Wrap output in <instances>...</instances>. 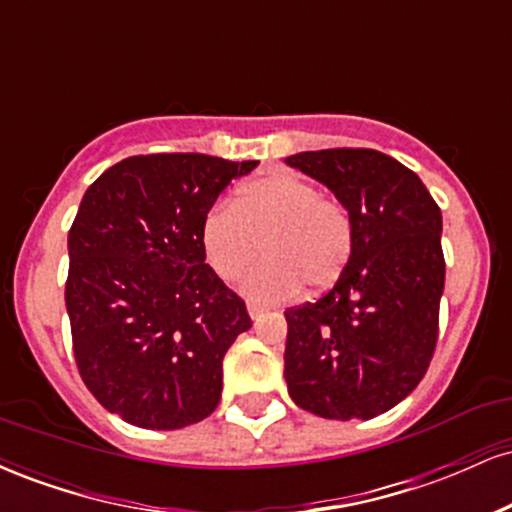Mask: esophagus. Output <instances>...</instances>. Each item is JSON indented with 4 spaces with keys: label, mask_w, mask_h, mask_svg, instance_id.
I'll use <instances>...</instances> for the list:
<instances>
[{
    "label": "esophagus",
    "mask_w": 512,
    "mask_h": 512,
    "mask_svg": "<svg viewBox=\"0 0 512 512\" xmlns=\"http://www.w3.org/2000/svg\"><path fill=\"white\" fill-rule=\"evenodd\" d=\"M248 313H250L252 320L257 322L264 315V308H260V305H257V303H248Z\"/></svg>",
    "instance_id": "34e87169"
}]
</instances>
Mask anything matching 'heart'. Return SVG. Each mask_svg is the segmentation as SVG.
I'll return each mask as SVG.
<instances>
[{
	"instance_id": "b5f03b06",
	"label": "heart",
	"mask_w": 512,
	"mask_h": 512,
	"mask_svg": "<svg viewBox=\"0 0 512 512\" xmlns=\"http://www.w3.org/2000/svg\"><path fill=\"white\" fill-rule=\"evenodd\" d=\"M351 219L337 199L293 173H267L245 182L233 207L216 204L202 223L209 267L233 281L262 257L267 262L243 281L262 303L284 301L301 289L332 286L351 257Z\"/></svg>"
}]
</instances>
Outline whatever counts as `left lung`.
<instances>
[{"mask_svg":"<svg viewBox=\"0 0 512 512\" xmlns=\"http://www.w3.org/2000/svg\"><path fill=\"white\" fill-rule=\"evenodd\" d=\"M286 163L334 192L354 236L337 284L284 313L289 395L322 419H373L414 392L436 349L443 216L419 175L380 151H301Z\"/></svg>","mask_w":512,"mask_h":512,"instance_id":"obj_1","label":"left lung"}]
</instances>
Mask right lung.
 <instances>
[{
  "instance_id": "right-lung-1",
  "label": "right lung",
  "mask_w": 512,
  "mask_h": 512,
  "mask_svg": "<svg viewBox=\"0 0 512 512\" xmlns=\"http://www.w3.org/2000/svg\"><path fill=\"white\" fill-rule=\"evenodd\" d=\"M257 161L151 154L115 163L69 231L64 301L91 395L127 424L175 431L219 407L223 356L252 320L216 276L202 223Z\"/></svg>"
}]
</instances>
